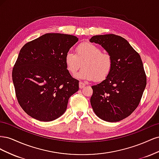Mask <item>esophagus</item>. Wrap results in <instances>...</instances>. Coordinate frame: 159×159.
<instances>
[{"mask_svg":"<svg viewBox=\"0 0 159 159\" xmlns=\"http://www.w3.org/2000/svg\"><path fill=\"white\" fill-rule=\"evenodd\" d=\"M85 86V85L84 84V83H82V82H80L79 83V88H80V89H82V88H84V87Z\"/></svg>","mask_w":159,"mask_h":159,"instance_id":"1","label":"esophagus"}]
</instances>
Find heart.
<instances>
[{"label":"heart","mask_w":159,"mask_h":159,"mask_svg":"<svg viewBox=\"0 0 159 159\" xmlns=\"http://www.w3.org/2000/svg\"><path fill=\"white\" fill-rule=\"evenodd\" d=\"M64 61L67 70L72 75L76 74L82 64L84 69L76 75V78L84 81L104 80L111 71L113 64L111 56L89 42L80 44L76 48V54L68 51Z\"/></svg>","instance_id":"heart-1"}]
</instances>
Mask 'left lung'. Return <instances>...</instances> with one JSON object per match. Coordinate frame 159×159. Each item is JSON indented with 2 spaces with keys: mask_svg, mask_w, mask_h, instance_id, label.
<instances>
[{
  "mask_svg": "<svg viewBox=\"0 0 159 159\" xmlns=\"http://www.w3.org/2000/svg\"><path fill=\"white\" fill-rule=\"evenodd\" d=\"M89 41L102 46L113 57L109 75L91 86V107L96 115L108 122H117L136 109L147 85L141 56L121 36L97 35Z\"/></svg>",
  "mask_w": 159,
  "mask_h": 159,
  "instance_id": "obj_1",
  "label": "left lung"
}]
</instances>
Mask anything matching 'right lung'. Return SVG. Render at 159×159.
Returning <instances> with one entry per match:
<instances>
[{"instance_id":"add662e5","label":"right lung","mask_w":159,"mask_h":159,"mask_svg":"<svg viewBox=\"0 0 159 159\" xmlns=\"http://www.w3.org/2000/svg\"><path fill=\"white\" fill-rule=\"evenodd\" d=\"M78 41L75 36L48 33L24 46L12 70L16 96L34 119L52 121L63 115L79 81L66 69L64 57Z\"/></svg>"}]
</instances>
